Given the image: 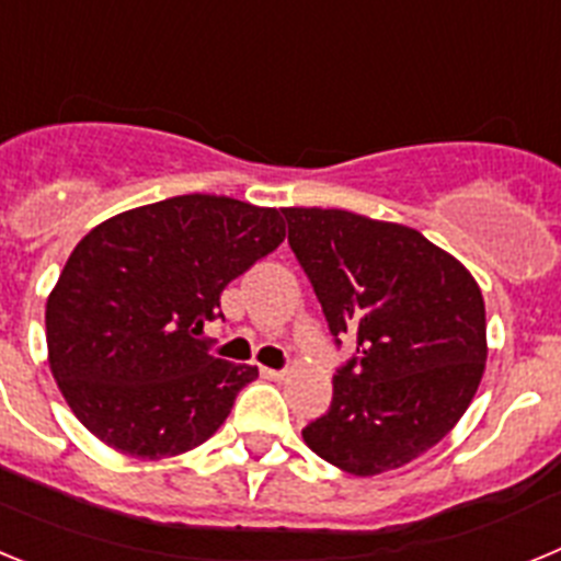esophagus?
Segmentation results:
<instances>
[{
	"instance_id": "obj_1",
	"label": "esophagus",
	"mask_w": 561,
	"mask_h": 561,
	"mask_svg": "<svg viewBox=\"0 0 561 561\" xmlns=\"http://www.w3.org/2000/svg\"><path fill=\"white\" fill-rule=\"evenodd\" d=\"M261 376L264 379H272V381H280L286 376V370H275V368H261Z\"/></svg>"
}]
</instances>
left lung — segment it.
Returning a JSON list of instances; mask_svg holds the SVG:
<instances>
[{"instance_id": "left-lung-1", "label": "left lung", "mask_w": 561, "mask_h": 561, "mask_svg": "<svg viewBox=\"0 0 561 561\" xmlns=\"http://www.w3.org/2000/svg\"><path fill=\"white\" fill-rule=\"evenodd\" d=\"M284 216L331 334L356 342L329 413L304 440L356 478L399 469L435 447L478 393L489 354L478 280L413 227L336 207Z\"/></svg>"}]
</instances>
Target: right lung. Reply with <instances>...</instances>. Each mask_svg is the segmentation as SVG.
I'll return each mask as SVG.
<instances>
[{"instance_id": "obj_1", "label": "right lung", "mask_w": 561, "mask_h": 561, "mask_svg": "<svg viewBox=\"0 0 561 561\" xmlns=\"http://www.w3.org/2000/svg\"><path fill=\"white\" fill-rule=\"evenodd\" d=\"M284 238L275 207L210 193L89 230L44 311L49 370L83 427L142 460L205 444L257 368L213 356L199 334L225 286Z\"/></svg>"}]
</instances>
